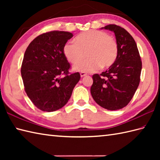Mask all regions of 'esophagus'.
<instances>
[{"instance_id":"1","label":"esophagus","mask_w":160,"mask_h":160,"mask_svg":"<svg viewBox=\"0 0 160 160\" xmlns=\"http://www.w3.org/2000/svg\"><path fill=\"white\" fill-rule=\"evenodd\" d=\"M87 75V73H85V72H80V76L81 77H84V76H86Z\"/></svg>"}]
</instances>
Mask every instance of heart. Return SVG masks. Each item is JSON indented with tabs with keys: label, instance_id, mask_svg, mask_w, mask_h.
Listing matches in <instances>:
<instances>
[{
	"label": "heart",
	"instance_id": "1",
	"mask_svg": "<svg viewBox=\"0 0 160 160\" xmlns=\"http://www.w3.org/2000/svg\"><path fill=\"white\" fill-rule=\"evenodd\" d=\"M67 60L76 64L86 53L88 59L76 64L73 69L81 72H92L111 66L116 60L118 45L115 40L107 33L90 30L78 35L74 42H68L63 47Z\"/></svg>",
	"mask_w": 160,
	"mask_h": 160
}]
</instances>
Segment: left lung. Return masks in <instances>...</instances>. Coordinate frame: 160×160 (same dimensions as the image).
<instances>
[{
  "mask_svg": "<svg viewBox=\"0 0 160 160\" xmlns=\"http://www.w3.org/2000/svg\"><path fill=\"white\" fill-rule=\"evenodd\" d=\"M102 29L114 32L118 55L108 70L93 75L91 93L100 107L118 110L129 103L139 86L141 58L136 42L127 30L116 25H108Z\"/></svg>",
  "mask_w": 160,
  "mask_h": 160,
  "instance_id": "1",
  "label": "left lung"
}]
</instances>
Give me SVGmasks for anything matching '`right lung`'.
<instances>
[{
    "label": "right lung",
    "mask_w": 160,
    "mask_h": 160,
    "mask_svg": "<svg viewBox=\"0 0 160 160\" xmlns=\"http://www.w3.org/2000/svg\"><path fill=\"white\" fill-rule=\"evenodd\" d=\"M72 33L52 31L37 36L27 48L21 66L25 92L40 110L52 112L65 105L79 82L78 72L69 73L63 47Z\"/></svg>",
    "instance_id": "obj_1"
}]
</instances>
